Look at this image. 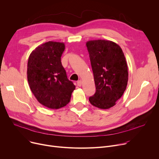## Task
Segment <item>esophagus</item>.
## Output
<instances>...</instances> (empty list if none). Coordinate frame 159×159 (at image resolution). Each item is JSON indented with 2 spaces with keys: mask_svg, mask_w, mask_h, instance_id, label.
Segmentation results:
<instances>
[{
  "mask_svg": "<svg viewBox=\"0 0 159 159\" xmlns=\"http://www.w3.org/2000/svg\"><path fill=\"white\" fill-rule=\"evenodd\" d=\"M82 80H79V81L77 82V86H82Z\"/></svg>",
  "mask_w": 159,
  "mask_h": 159,
  "instance_id": "1",
  "label": "esophagus"
}]
</instances>
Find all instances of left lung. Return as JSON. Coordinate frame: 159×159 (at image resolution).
<instances>
[{
  "label": "left lung",
  "instance_id": "1",
  "mask_svg": "<svg viewBox=\"0 0 159 159\" xmlns=\"http://www.w3.org/2000/svg\"><path fill=\"white\" fill-rule=\"evenodd\" d=\"M89 54L96 92L89 100L93 106L102 109L116 105L127 86L128 66L121 47L111 41H88Z\"/></svg>",
  "mask_w": 159,
  "mask_h": 159
}]
</instances>
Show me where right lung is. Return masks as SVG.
I'll list each match as a JSON object with an SVG mask.
<instances>
[{"label": "right lung", "instance_id": "add662e5", "mask_svg": "<svg viewBox=\"0 0 159 159\" xmlns=\"http://www.w3.org/2000/svg\"><path fill=\"white\" fill-rule=\"evenodd\" d=\"M65 49L64 43L48 41L32 52L28 60L30 89L41 105L52 109L66 106L75 89L61 61Z\"/></svg>", "mask_w": 159, "mask_h": 159}]
</instances>
